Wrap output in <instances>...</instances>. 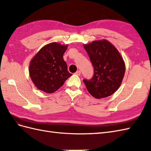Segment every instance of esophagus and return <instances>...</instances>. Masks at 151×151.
<instances>
[{"instance_id":"esophagus-1","label":"esophagus","mask_w":151,"mask_h":151,"mask_svg":"<svg viewBox=\"0 0 151 151\" xmlns=\"http://www.w3.org/2000/svg\"><path fill=\"white\" fill-rule=\"evenodd\" d=\"M75 75H78V76H80L81 75V70H77V71H76V73H75Z\"/></svg>"}]
</instances>
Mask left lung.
Wrapping results in <instances>:
<instances>
[{
	"label": "left lung",
	"instance_id": "1",
	"mask_svg": "<svg viewBox=\"0 0 151 151\" xmlns=\"http://www.w3.org/2000/svg\"><path fill=\"white\" fill-rule=\"evenodd\" d=\"M94 67L91 80L84 79L88 92L96 99L109 97L119 88L125 73V63L121 54L106 40L93 41L84 45Z\"/></svg>",
	"mask_w": 151,
	"mask_h": 151
}]
</instances>
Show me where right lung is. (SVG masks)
Returning <instances> with one entry per match:
<instances>
[{"label":"right lung","mask_w":151,"mask_h":151,"mask_svg":"<svg viewBox=\"0 0 151 151\" xmlns=\"http://www.w3.org/2000/svg\"><path fill=\"white\" fill-rule=\"evenodd\" d=\"M68 47L52 42L46 45L31 60L29 75L36 87L47 93L57 91L72 75L63 58Z\"/></svg>","instance_id":"obj_1"}]
</instances>
